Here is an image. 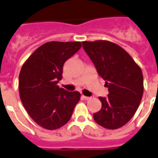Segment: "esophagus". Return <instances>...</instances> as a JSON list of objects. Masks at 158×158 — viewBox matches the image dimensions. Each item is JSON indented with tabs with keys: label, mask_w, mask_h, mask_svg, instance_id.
Segmentation results:
<instances>
[{
	"label": "esophagus",
	"mask_w": 158,
	"mask_h": 158,
	"mask_svg": "<svg viewBox=\"0 0 158 158\" xmlns=\"http://www.w3.org/2000/svg\"><path fill=\"white\" fill-rule=\"evenodd\" d=\"M82 97H83V99L84 100H89L91 98V97H85V96H82Z\"/></svg>",
	"instance_id": "esophagus-1"
}]
</instances>
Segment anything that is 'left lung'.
<instances>
[{
    "label": "left lung",
    "instance_id": "obj_1",
    "mask_svg": "<svg viewBox=\"0 0 158 158\" xmlns=\"http://www.w3.org/2000/svg\"><path fill=\"white\" fill-rule=\"evenodd\" d=\"M82 44L109 91L107 97H99L101 109L93 114L94 120L105 128L118 129L130 121L141 101L143 92L141 69L116 44L107 40Z\"/></svg>",
    "mask_w": 158,
    "mask_h": 158
}]
</instances>
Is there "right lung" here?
Here are the masks:
<instances>
[{"instance_id": "add662e5", "label": "right lung", "mask_w": 158, "mask_h": 158, "mask_svg": "<svg viewBox=\"0 0 158 158\" xmlns=\"http://www.w3.org/2000/svg\"><path fill=\"white\" fill-rule=\"evenodd\" d=\"M82 47L80 42H48L23 65L19 89L24 108L42 127L55 130L67 123L80 100L79 92L59 88L63 65Z\"/></svg>"}]
</instances>
